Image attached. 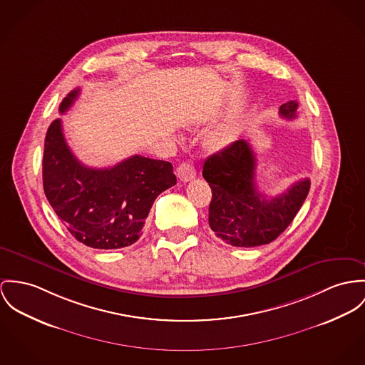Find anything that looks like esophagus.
Instances as JSON below:
<instances>
[{
  "label": "esophagus",
  "instance_id": "1",
  "mask_svg": "<svg viewBox=\"0 0 365 365\" xmlns=\"http://www.w3.org/2000/svg\"><path fill=\"white\" fill-rule=\"evenodd\" d=\"M178 178L182 180V182H189V180H193L196 178V169L189 164V163H182L179 167H178Z\"/></svg>",
  "mask_w": 365,
  "mask_h": 365
}]
</instances>
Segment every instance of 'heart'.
<instances>
[{
    "label": "heart",
    "instance_id": "heart-1",
    "mask_svg": "<svg viewBox=\"0 0 365 365\" xmlns=\"http://www.w3.org/2000/svg\"><path fill=\"white\" fill-rule=\"evenodd\" d=\"M235 140V130L230 125H221L208 135V144L214 150H221Z\"/></svg>",
    "mask_w": 365,
    "mask_h": 365
}]
</instances>
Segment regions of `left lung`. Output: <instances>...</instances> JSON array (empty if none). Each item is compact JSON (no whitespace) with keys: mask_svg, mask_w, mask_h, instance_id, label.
I'll list each match as a JSON object with an SVG mask.
<instances>
[{"mask_svg":"<svg viewBox=\"0 0 365 365\" xmlns=\"http://www.w3.org/2000/svg\"><path fill=\"white\" fill-rule=\"evenodd\" d=\"M297 101L279 108L283 118H296ZM255 155L249 141L237 140L211 155L202 165L212 198L208 222L217 237L235 247L274 242L292 224L309 195V178L293 183L281 196L267 198L255 186Z\"/></svg>","mask_w":365,"mask_h":365,"instance_id":"obj_1","label":"left lung"}]
</instances>
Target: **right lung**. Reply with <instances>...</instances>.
Segmentation results:
<instances>
[{
    "label": "right lung",
    "instance_id": "1",
    "mask_svg": "<svg viewBox=\"0 0 365 365\" xmlns=\"http://www.w3.org/2000/svg\"><path fill=\"white\" fill-rule=\"evenodd\" d=\"M79 91L62 100L59 113L69 110ZM175 185L170 163L133 155L111 168H88L66 144L61 119L47 130L44 193L71 235L88 247L113 250L136 243L154 200Z\"/></svg>",
    "mask_w": 365,
    "mask_h": 365
}]
</instances>
